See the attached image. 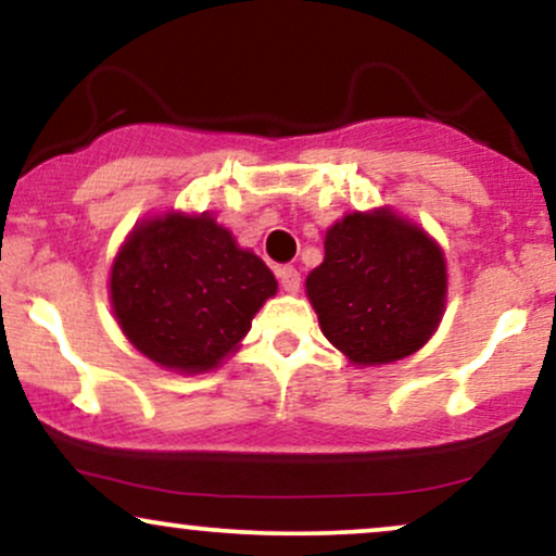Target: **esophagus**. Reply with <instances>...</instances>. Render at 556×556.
Here are the masks:
<instances>
[{
    "label": "esophagus",
    "mask_w": 556,
    "mask_h": 556,
    "mask_svg": "<svg viewBox=\"0 0 556 556\" xmlns=\"http://www.w3.org/2000/svg\"><path fill=\"white\" fill-rule=\"evenodd\" d=\"M277 279H279V285H282V290H287V292L300 290V274L295 266H277Z\"/></svg>",
    "instance_id": "34e87169"
}]
</instances>
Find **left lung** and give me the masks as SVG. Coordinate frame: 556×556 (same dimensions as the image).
<instances>
[{
	"mask_svg": "<svg viewBox=\"0 0 556 556\" xmlns=\"http://www.w3.org/2000/svg\"><path fill=\"white\" fill-rule=\"evenodd\" d=\"M324 337L358 366L416 353L444 311L437 242L389 212L348 214L327 232L324 264L305 279Z\"/></svg>",
	"mask_w": 556,
	"mask_h": 556,
	"instance_id": "obj_1",
	"label": "left lung"
}]
</instances>
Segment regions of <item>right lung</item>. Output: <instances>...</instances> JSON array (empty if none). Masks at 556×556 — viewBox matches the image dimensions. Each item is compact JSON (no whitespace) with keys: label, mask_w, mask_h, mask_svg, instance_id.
<instances>
[{"label":"right lung","mask_w":556,"mask_h":556,"mask_svg":"<svg viewBox=\"0 0 556 556\" xmlns=\"http://www.w3.org/2000/svg\"><path fill=\"white\" fill-rule=\"evenodd\" d=\"M110 287L127 340L159 366L195 374L248 334L277 279L208 214H167L127 238Z\"/></svg>","instance_id":"add662e5"}]
</instances>
